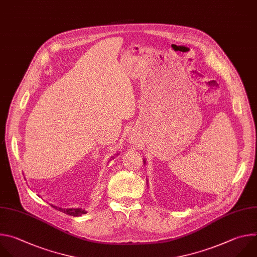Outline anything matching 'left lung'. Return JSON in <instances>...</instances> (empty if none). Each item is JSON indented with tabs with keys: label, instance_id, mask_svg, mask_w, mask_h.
I'll return each instance as SVG.
<instances>
[{
	"label": "left lung",
	"instance_id": "left-lung-1",
	"mask_svg": "<svg viewBox=\"0 0 257 257\" xmlns=\"http://www.w3.org/2000/svg\"><path fill=\"white\" fill-rule=\"evenodd\" d=\"M144 162H145V163H146V161H144Z\"/></svg>",
	"mask_w": 257,
	"mask_h": 257
}]
</instances>
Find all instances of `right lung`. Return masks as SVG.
<instances>
[{
    "label": "right lung",
    "mask_w": 257,
    "mask_h": 257,
    "mask_svg": "<svg viewBox=\"0 0 257 257\" xmlns=\"http://www.w3.org/2000/svg\"><path fill=\"white\" fill-rule=\"evenodd\" d=\"M51 207L53 208H55L56 210H59L60 212H63V213H65V214H67V215H69V216H74V217H80V216H82L83 214H86V211L85 210H82V209H80V208H78V209H63V208H59V207H57V206H53V204H51Z\"/></svg>",
    "instance_id": "right-lung-1"
}]
</instances>
